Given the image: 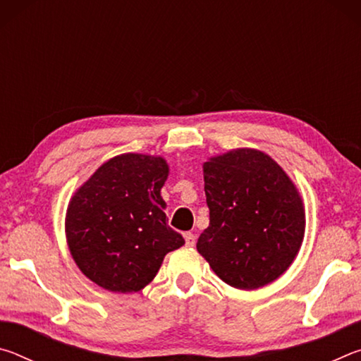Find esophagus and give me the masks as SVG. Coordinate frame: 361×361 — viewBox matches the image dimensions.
Wrapping results in <instances>:
<instances>
[{"label": "esophagus", "instance_id": "esophagus-1", "mask_svg": "<svg viewBox=\"0 0 361 361\" xmlns=\"http://www.w3.org/2000/svg\"><path fill=\"white\" fill-rule=\"evenodd\" d=\"M185 240H186V245L188 247H194L195 245V235L192 234V232H186Z\"/></svg>", "mask_w": 361, "mask_h": 361}]
</instances>
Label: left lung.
Returning a JSON list of instances; mask_svg holds the SVG:
<instances>
[{"mask_svg":"<svg viewBox=\"0 0 361 361\" xmlns=\"http://www.w3.org/2000/svg\"><path fill=\"white\" fill-rule=\"evenodd\" d=\"M210 224L197 252L231 286L255 290L288 269L302 243V200L264 152L234 149L204 164Z\"/></svg>","mask_w":361,"mask_h":361,"instance_id":"1","label":"left lung"}]
</instances>
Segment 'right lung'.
<instances>
[{"label":"right lung","mask_w":361,"mask_h":361,"mask_svg":"<svg viewBox=\"0 0 361 361\" xmlns=\"http://www.w3.org/2000/svg\"><path fill=\"white\" fill-rule=\"evenodd\" d=\"M169 167L162 157L109 159L73 195L66 239L85 277L114 293L140 291L164 256L185 239L167 224L161 188Z\"/></svg>","instance_id":"obj_1"}]
</instances>
